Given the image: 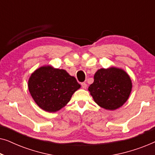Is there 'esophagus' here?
Instances as JSON below:
<instances>
[{"label": "esophagus", "instance_id": "34e87169", "mask_svg": "<svg viewBox=\"0 0 155 155\" xmlns=\"http://www.w3.org/2000/svg\"><path fill=\"white\" fill-rule=\"evenodd\" d=\"M81 86H82V87L83 88V89H86L87 87V84L85 83V82H82Z\"/></svg>", "mask_w": 155, "mask_h": 155}]
</instances>
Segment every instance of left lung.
<instances>
[{
  "label": "left lung",
  "instance_id": "1",
  "mask_svg": "<svg viewBox=\"0 0 155 155\" xmlns=\"http://www.w3.org/2000/svg\"><path fill=\"white\" fill-rule=\"evenodd\" d=\"M94 79L88 90L95 102L101 107L116 109L128 99L132 83L130 77L123 70L101 68L97 71Z\"/></svg>",
  "mask_w": 155,
  "mask_h": 155
}]
</instances>
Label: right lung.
Here are the masks:
<instances>
[{
    "instance_id": "obj_1",
    "label": "right lung",
    "mask_w": 155,
    "mask_h": 155,
    "mask_svg": "<svg viewBox=\"0 0 155 155\" xmlns=\"http://www.w3.org/2000/svg\"><path fill=\"white\" fill-rule=\"evenodd\" d=\"M28 87L40 108L46 111L55 112L67 104L80 85L75 78L64 70L43 66L31 74Z\"/></svg>"
}]
</instances>
